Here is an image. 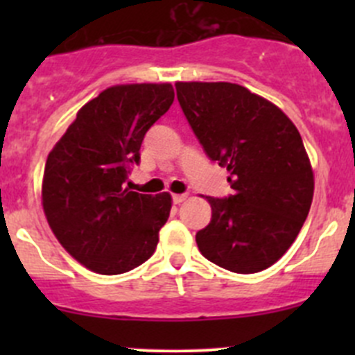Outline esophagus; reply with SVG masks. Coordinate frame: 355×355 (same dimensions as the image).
<instances>
[{"mask_svg": "<svg viewBox=\"0 0 355 355\" xmlns=\"http://www.w3.org/2000/svg\"><path fill=\"white\" fill-rule=\"evenodd\" d=\"M173 202L175 204H180V202H184L185 199H187V194H173Z\"/></svg>", "mask_w": 355, "mask_h": 355, "instance_id": "34e87169", "label": "esophagus"}]
</instances>
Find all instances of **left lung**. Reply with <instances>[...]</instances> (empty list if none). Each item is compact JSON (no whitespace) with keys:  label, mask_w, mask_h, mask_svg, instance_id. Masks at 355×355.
<instances>
[{"label":"left lung","mask_w":355,"mask_h":355,"mask_svg":"<svg viewBox=\"0 0 355 355\" xmlns=\"http://www.w3.org/2000/svg\"><path fill=\"white\" fill-rule=\"evenodd\" d=\"M177 98L234 194L207 198L211 221L196 234L206 259L234 273L277 263L299 235L314 177L299 130L278 106L230 82H177Z\"/></svg>","instance_id":"1"}]
</instances>
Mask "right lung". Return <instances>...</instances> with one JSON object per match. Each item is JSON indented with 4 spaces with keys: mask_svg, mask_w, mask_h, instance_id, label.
Wrapping results in <instances>:
<instances>
[{
    "mask_svg": "<svg viewBox=\"0 0 355 355\" xmlns=\"http://www.w3.org/2000/svg\"><path fill=\"white\" fill-rule=\"evenodd\" d=\"M171 84L113 85L78 110L48 155L42 207L71 257L101 275L141 266L156 250L171 196L125 187L141 144L170 110Z\"/></svg>",
    "mask_w": 355,
    "mask_h": 355,
    "instance_id": "add662e5",
    "label": "right lung"
}]
</instances>
